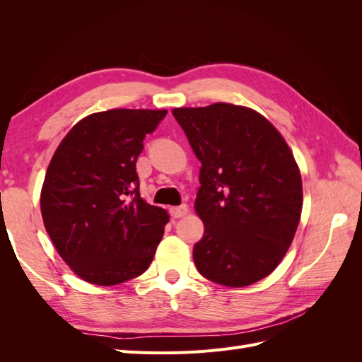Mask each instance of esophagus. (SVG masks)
I'll use <instances>...</instances> for the list:
<instances>
[{"label":"esophagus","instance_id":"esophagus-1","mask_svg":"<svg viewBox=\"0 0 362 362\" xmlns=\"http://www.w3.org/2000/svg\"><path fill=\"white\" fill-rule=\"evenodd\" d=\"M189 211V206L182 204V205H178V206H170L169 208V213L173 218H180V217H184L185 214H187Z\"/></svg>","mask_w":362,"mask_h":362}]
</instances>
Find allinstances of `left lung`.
Masks as SVG:
<instances>
[{
	"label": "left lung",
	"instance_id": "1",
	"mask_svg": "<svg viewBox=\"0 0 362 362\" xmlns=\"http://www.w3.org/2000/svg\"><path fill=\"white\" fill-rule=\"evenodd\" d=\"M172 115L202 164L196 269L226 287L258 282L278 267L300 221L302 180L288 145L247 107L217 103Z\"/></svg>",
	"mask_w": 362,
	"mask_h": 362
}]
</instances>
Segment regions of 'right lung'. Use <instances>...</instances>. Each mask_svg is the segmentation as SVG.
I'll return each instance as SVG.
<instances>
[{"instance_id": "1", "label": "right lung", "mask_w": 362, "mask_h": 362, "mask_svg": "<svg viewBox=\"0 0 362 362\" xmlns=\"http://www.w3.org/2000/svg\"><path fill=\"white\" fill-rule=\"evenodd\" d=\"M166 110L116 108L80 120L62 140L43 181V223L81 279L116 286L144 273L169 222L139 193L136 163Z\"/></svg>"}]
</instances>
